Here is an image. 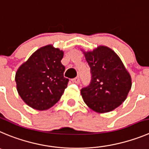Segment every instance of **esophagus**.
Wrapping results in <instances>:
<instances>
[{
    "label": "esophagus",
    "instance_id": "34e87169",
    "mask_svg": "<svg viewBox=\"0 0 149 149\" xmlns=\"http://www.w3.org/2000/svg\"><path fill=\"white\" fill-rule=\"evenodd\" d=\"M71 81H72V82L75 83V84H79V77L74 78V79H72Z\"/></svg>",
    "mask_w": 149,
    "mask_h": 149
}]
</instances>
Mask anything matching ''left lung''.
<instances>
[{
  "instance_id": "obj_1",
  "label": "left lung",
  "mask_w": 149,
  "mask_h": 149,
  "mask_svg": "<svg viewBox=\"0 0 149 149\" xmlns=\"http://www.w3.org/2000/svg\"><path fill=\"white\" fill-rule=\"evenodd\" d=\"M90 68L91 81L81 90L87 106L98 113L113 110L126 100L132 79L119 56L109 48L98 46L84 52Z\"/></svg>"
}]
</instances>
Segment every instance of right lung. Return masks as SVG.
<instances>
[{"mask_svg": "<svg viewBox=\"0 0 149 149\" xmlns=\"http://www.w3.org/2000/svg\"><path fill=\"white\" fill-rule=\"evenodd\" d=\"M64 53L51 45L36 51L18 68L15 81L18 93L26 104L45 110L60 99L69 79L64 77L61 60Z\"/></svg>", "mask_w": 149, "mask_h": 149, "instance_id": "1", "label": "right lung"}]
</instances>
